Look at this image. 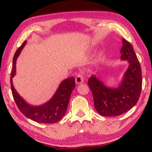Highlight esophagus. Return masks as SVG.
<instances>
[{
    "label": "esophagus",
    "mask_w": 152,
    "mask_h": 152,
    "mask_svg": "<svg viewBox=\"0 0 152 152\" xmlns=\"http://www.w3.org/2000/svg\"><path fill=\"white\" fill-rule=\"evenodd\" d=\"M84 80V78H83V74L82 72H80L78 74H77V76L75 78V81L76 84H80L83 82Z\"/></svg>",
    "instance_id": "1"
}]
</instances>
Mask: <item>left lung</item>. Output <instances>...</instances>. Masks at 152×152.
<instances>
[{
	"instance_id": "1",
	"label": "left lung",
	"mask_w": 152,
	"mask_h": 152,
	"mask_svg": "<svg viewBox=\"0 0 152 152\" xmlns=\"http://www.w3.org/2000/svg\"><path fill=\"white\" fill-rule=\"evenodd\" d=\"M121 59L127 60L129 66L118 88H110L92 76L88 84L92 92L94 106L99 114L116 116L133 108L139 99L142 78L140 64L132 45L123 38Z\"/></svg>"
}]
</instances>
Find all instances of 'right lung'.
<instances>
[{"mask_svg": "<svg viewBox=\"0 0 152 152\" xmlns=\"http://www.w3.org/2000/svg\"><path fill=\"white\" fill-rule=\"evenodd\" d=\"M25 44L26 41L17 50L13 59V69L10 77L13 97L19 110L28 119L42 124H54L59 121L65 114L71 93L75 88V79L74 77H70L63 80L53 97L43 105L33 106L27 104L19 95L12 83V78L15 74L16 59Z\"/></svg>", "mask_w": 152, "mask_h": 152, "instance_id": "add662e5", "label": "right lung"}]
</instances>
